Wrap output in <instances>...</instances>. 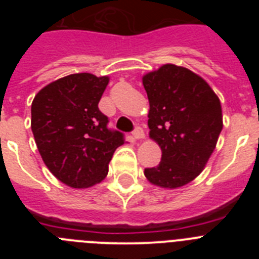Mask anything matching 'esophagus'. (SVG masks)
Here are the masks:
<instances>
[{"mask_svg": "<svg viewBox=\"0 0 259 259\" xmlns=\"http://www.w3.org/2000/svg\"><path fill=\"white\" fill-rule=\"evenodd\" d=\"M132 135H134V139H136V140H143V139H145V134H144V131L140 127L135 128V131L132 132Z\"/></svg>", "mask_w": 259, "mask_h": 259, "instance_id": "obj_1", "label": "esophagus"}]
</instances>
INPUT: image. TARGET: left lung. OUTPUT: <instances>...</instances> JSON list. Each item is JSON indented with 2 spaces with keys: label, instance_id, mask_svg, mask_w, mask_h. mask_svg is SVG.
<instances>
[{
  "label": "left lung",
  "instance_id": "1",
  "mask_svg": "<svg viewBox=\"0 0 259 259\" xmlns=\"http://www.w3.org/2000/svg\"><path fill=\"white\" fill-rule=\"evenodd\" d=\"M149 100V137L159 145V164L145 168L148 182L176 189L203 171L223 128L221 100L200 75L166 63L143 76Z\"/></svg>",
  "mask_w": 259,
  "mask_h": 259
}]
</instances>
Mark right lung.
I'll return each mask as SVG.
<instances>
[{"instance_id": "1", "label": "right lung", "mask_w": 259, "mask_h": 259, "mask_svg": "<svg viewBox=\"0 0 259 259\" xmlns=\"http://www.w3.org/2000/svg\"><path fill=\"white\" fill-rule=\"evenodd\" d=\"M109 76L71 74L38 91L31 106V128L38 153L50 172L71 188L101 183L116 148L124 144L120 132L107 130V116L98 102Z\"/></svg>"}]
</instances>
